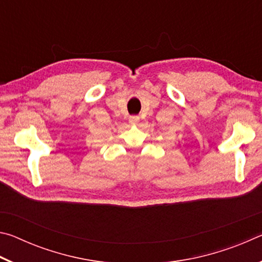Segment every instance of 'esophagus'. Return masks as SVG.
Wrapping results in <instances>:
<instances>
[{
    "mask_svg": "<svg viewBox=\"0 0 262 262\" xmlns=\"http://www.w3.org/2000/svg\"><path fill=\"white\" fill-rule=\"evenodd\" d=\"M139 120L140 118L137 117V115H132V117H129V122L132 125H137V123H139Z\"/></svg>",
    "mask_w": 262,
    "mask_h": 262,
    "instance_id": "34e87169",
    "label": "esophagus"
}]
</instances>
